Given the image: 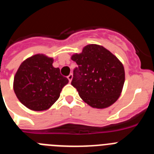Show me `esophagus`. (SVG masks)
Instances as JSON below:
<instances>
[{
	"label": "esophagus",
	"instance_id": "obj_1",
	"mask_svg": "<svg viewBox=\"0 0 154 154\" xmlns=\"http://www.w3.org/2000/svg\"><path fill=\"white\" fill-rule=\"evenodd\" d=\"M72 77H73L72 74H70L67 76V78H68V79H69V82H71V81H72Z\"/></svg>",
	"mask_w": 154,
	"mask_h": 154
}]
</instances>
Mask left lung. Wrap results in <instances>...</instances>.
Here are the masks:
<instances>
[{
	"instance_id": "8db88e82",
	"label": "left lung",
	"mask_w": 154,
	"mask_h": 154,
	"mask_svg": "<svg viewBox=\"0 0 154 154\" xmlns=\"http://www.w3.org/2000/svg\"><path fill=\"white\" fill-rule=\"evenodd\" d=\"M72 60L78 67L73 70L71 84L85 103L103 109L117 100L124 85L125 71L115 55L103 46L88 45Z\"/></svg>"
}]
</instances>
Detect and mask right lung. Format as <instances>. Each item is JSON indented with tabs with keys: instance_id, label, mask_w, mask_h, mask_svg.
<instances>
[{
	"instance_id": "1",
	"label": "right lung",
	"mask_w": 154,
	"mask_h": 154,
	"mask_svg": "<svg viewBox=\"0 0 154 154\" xmlns=\"http://www.w3.org/2000/svg\"><path fill=\"white\" fill-rule=\"evenodd\" d=\"M52 63L53 58L38 54L27 58L17 69L14 79V91L27 108L35 111L49 109L69 82Z\"/></svg>"
}]
</instances>
